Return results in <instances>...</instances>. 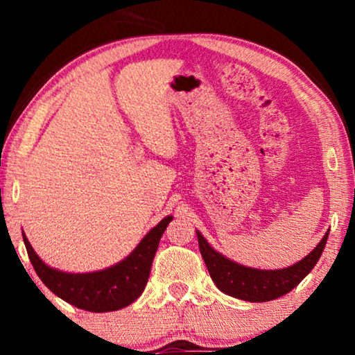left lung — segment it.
I'll return each instance as SVG.
<instances>
[{
  "instance_id": "obj_1",
  "label": "left lung",
  "mask_w": 355,
  "mask_h": 355,
  "mask_svg": "<svg viewBox=\"0 0 355 355\" xmlns=\"http://www.w3.org/2000/svg\"><path fill=\"white\" fill-rule=\"evenodd\" d=\"M197 239L208 273L218 289L249 302H268L288 294L312 271L327 244L328 232L305 259L283 270L247 268L213 250L200 232H197Z\"/></svg>"
}]
</instances>
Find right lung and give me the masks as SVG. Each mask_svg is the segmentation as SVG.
Returning <instances> with one entry per match:
<instances>
[{
    "mask_svg": "<svg viewBox=\"0 0 355 355\" xmlns=\"http://www.w3.org/2000/svg\"><path fill=\"white\" fill-rule=\"evenodd\" d=\"M171 220L173 216L162 220L158 226H155L140 241L132 254L121 263L103 271L85 275L62 273V271L50 268L38 259L32 245L28 244L27 237H22L33 270L51 293L87 312H113V310L128 307L142 294L148 281L159 239Z\"/></svg>",
    "mask_w": 355,
    "mask_h": 355,
    "instance_id": "1",
    "label": "right lung"
}]
</instances>
